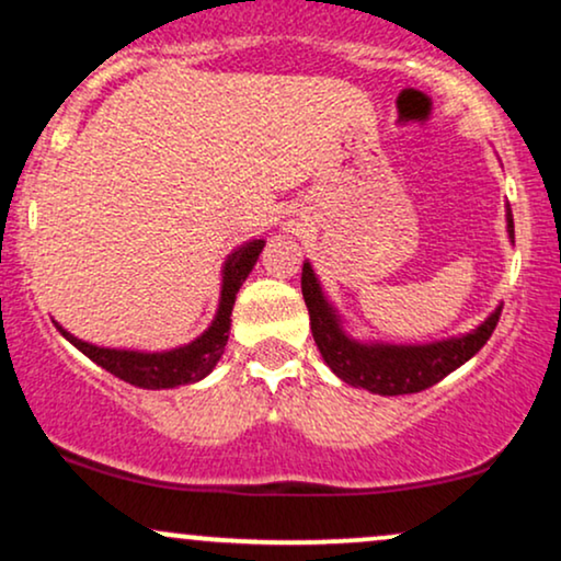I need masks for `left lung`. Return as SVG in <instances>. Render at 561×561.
Returning a JSON list of instances; mask_svg holds the SVG:
<instances>
[{"mask_svg": "<svg viewBox=\"0 0 561 561\" xmlns=\"http://www.w3.org/2000/svg\"><path fill=\"white\" fill-rule=\"evenodd\" d=\"M506 227L508 237L514 240L512 208L506 214ZM300 287L321 358L343 382L353 385V388L377 392V396H409V392L433 388L435 382H440L450 371L467 364L491 340L495 324L501 319L499 306L478 330L461 334V337H450L443 340V343L430 345H366L356 343V340L347 337L343 332L337 313H334V308L327 302L324 293H321L311 263H302Z\"/></svg>", "mask_w": 561, "mask_h": 561, "instance_id": "obj_1", "label": "left lung"}]
</instances>
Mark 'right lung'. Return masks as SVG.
I'll return each mask as SVG.
<instances>
[{"mask_svg": "<svg viewBox=\"0 0 561 561\" xmlns=\"http://www.w3.org/2000/svg\"><path fill=\"white\" fill-rule=\"evenodd\" d=\"M263 244L266 240H250L242 248H237L224 263V285H221V302L214 324L208 327L197 340L190 345L173 347V351L163 353H139V351H115V347H96L92 343L73 337V334L60 330L68 343H73L83 356H89L96 366L107 369L111 375L124 379L128 385L147 390H163L176 388V385L199 382L203 377L210 375L218 358H221L224 345L229 340V324H231V308H234V298L240 293L242 282L253 272L255 261H259Z\"/></svg>", "mask_w": 561, "mask_h": 561, "instance_id": "add662e5", "label": "right lung"}]
</instances>
